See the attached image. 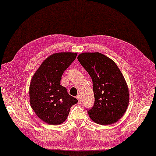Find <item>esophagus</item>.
Segmentation results:
<instances>
[{
    "instance_id": "esophagus-1",
    "label": "esophagus",
    "mask_w": 156,
    "mask_h": 156,
    "mask_svg": "<svg viewBox=\"0 0 156 156\" xmlns=\"http://www.w3.org/2000/svg\"><path fill=\"white\" fill-rule=\"evenodd\" d=\"M76 98L78 99L79 103H82V96H81V95L78 94L77 96H76Z\"/></svg>"
}]
</instances>
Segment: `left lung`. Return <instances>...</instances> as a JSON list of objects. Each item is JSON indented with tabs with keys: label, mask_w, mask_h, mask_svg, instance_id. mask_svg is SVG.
<instances>
[{
	"label": "left lung",
	"mask_w": 156,
	"mask_h": 156,
	"mask_svg": "<svg viewBox=\"0 0 156 156\" xmlns=\"http://www.w3.org/2000/svg\"><path fill=\"white\" fill-rule=\"evenodd\" d=\"M78 60L93 81V107L89 117L100 125H111L122 118L129 103L127 84L115 62L100 53L80 54Z\"/></svg>",
	"instance_id": "8db88e82"
}]
</instances>
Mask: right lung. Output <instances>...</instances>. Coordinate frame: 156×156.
I'll list each match as a JSON object with an SVG mask.
<instances>
[{"label":"right lung","mask_w":156,"mask_h":156,"mask_svg":"<svg viewBox=\"0 0 156 156\" xmlns=\"http://www.w3.org/2000/svg\"><path fill=\"white\" fill-rule=\"evenodd\" d=\"M77 56L76 53H58L47 58L34 74L30 85V105L37 116L49 125L66 120L78 100L60 85L62 76Z\"/></svg>","instance_id":"1"}]
</instances>
